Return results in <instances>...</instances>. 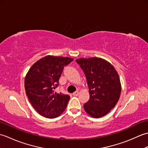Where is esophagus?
Wrapping results in <instances>:
<instances>
[{
    "label": "esophagus",
    "mask_w": 148,
    "mask_h": 148,
    "mask_svg": "<svg viewBox=\"0 0 148 148\" xmlns=\"http://www.w3.org/2000/svg\"><path fill=\"white\" fill-rule=\"evenodd\" d=\"M78 95H79V92H78V91H76V92H75L73 93L74 96H77Z\"/></svg>",
    "instance_id": "1"
}]
</instances>
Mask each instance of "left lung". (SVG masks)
Listing matches in <instances>:
<instances>
[{"mask_svg": "<svg viewBox=\"0 0 148 148\" xmlns=\"http://www.w3.org/2000/svg\"><path fill=\"white\" fill-rule=\"evenodd\" d=\"M85 74L90 99L84 109L92 117L106 115L118 102L121 91L119 75L113 65L106 60L92 57L76 60Z\"/></svg>", "mask_w": 148, "mask_h": 148, "instance_id": "obj_1", "label": "left lung"}]
</instances>
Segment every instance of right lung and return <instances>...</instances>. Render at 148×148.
Returning a JSON list of instances; mask_svg holds the SVG:
<instances>
[{
  "instance_id": "right-lung-1",
  "label": "right lung",
  "mask_w": 148,
  "mask_h": 148,
  "mask_svg": "<svg viewBox=\"0 0 148 148\" xmlns=\"http://www.w3.org/2000/svg\"><path fill=\"white\" fill-rule=\"evenodd\" d=\"M73 58L46 56L32 65L25 78V89L31 104L41 116L48 118L58 117L65 111L70 96L56 93L64 66Z\"/></svg>"
}]
</instances>
